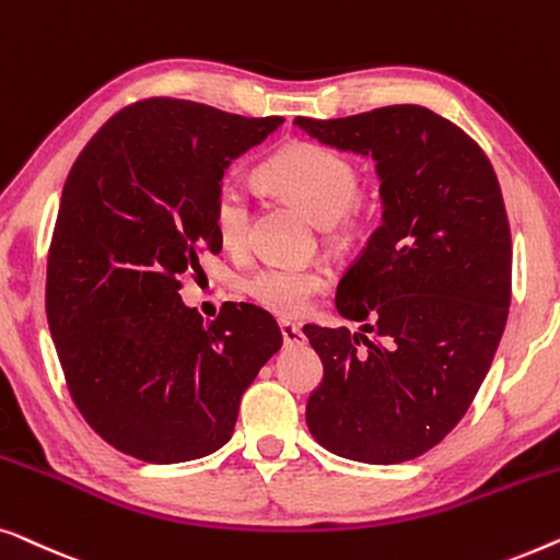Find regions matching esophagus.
Segmentation results:
<instances>
[{
	"instance_id": "esophagus-1",
	"label": "esophagus",
	"mask_w": 560,
	"mask_h": 560,
	"mask_svg": "<svg viewBox=\"0 0 560 560\" xmlns=\"http://www.w3.org/2000/svg\"><path fill=\"white\" fill-rule=\"evenodd\" d=\"M281 337H283V345H302L304 342V332L302 327L294 325V322H281Z\"/></svg>"
}]
</instances>
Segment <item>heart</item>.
I'll return each instance as SVG.
<instances>
[{
	"label": "heart",
	"mask_w": 560,
	"mask_h": 560,
	"mask_svg": "<svg viewBox=\"0 0 560 560\" xmlns=\"http://www.w3.org/2000/svg\"><path fill=\"white\" fill-rule=\"evenodd\" d=\"M264 177L281 195L310 212L322 225L340 220L358 198V170L348 156L319 144L281 149L264 167ZM212 225L223 246L241 248L248 238L250 200L238 183L225 179L212 202ZM327 287V271L319 266L269 264L243 281L246 294L264 310L294 317L314 294Z\"/></svg>",
	"instance_id": "b5f03b06"
}]
</instances>
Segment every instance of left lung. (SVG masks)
Returning <instances> with one entry per match:
<instances>
[{"mask_svg": "<svg viewBox=\"0 0 560 560\" xmlns=\"http://www.w3.org/2000/svg\"><path fill=\"white\" fill-rule=\"evenodd\" d=\"M294 126L373 160L383 208L337 283V312L360 332L304 327L325 365L306 427L345 459H416L467 413L505 332L513 241L498 175L459 126L423 106Z\"/></svg>", "mask_w": 560, "mask_h": 560, "instance_id": "obj_1", "label": "left lung"}]
</instances>
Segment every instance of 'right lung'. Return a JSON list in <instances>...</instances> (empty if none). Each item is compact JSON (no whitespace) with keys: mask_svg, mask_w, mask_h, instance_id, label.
Segmentation results:
<instances>
[{"mask_svg":"<svg viewBox=\"0 0 560 560\" xmlns=\"http://www.w3.org/2000/svg\"><path fill=\"white\" fill-rule=\"evenodd\" d=\"M283 119L141 101L112 116L66 179L47 258V325L78 411L149 464L202 459L233 436L241 396L281 348L269 312L223 304L208 325L177 294L223 248L225 170Z\"/></svg>","mask_w":560,"mask_h":560,"instance_id":"right-lung-1","label":"right lung"}]
</instances>
